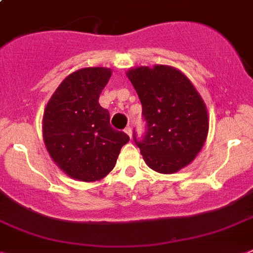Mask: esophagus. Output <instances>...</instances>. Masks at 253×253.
I'll list each match as a JSON object with an SVG mask.
<instances>
[{
  "mask_svg": "<svg viewBox=\"0 0 253 253\" xmlns=\"http://www.w3.org/2000/svg\"><path fill=\"white\" fill-rule=\"evenodd\" d=\"M125 133H126L129 137H131V128H130V126H126V128H125Z\"/></svg>",
  "mask_w": 253,
  "mask_h": 253,
  "instance_id": "1",
  "label": "esophagus"
}]
</instances>
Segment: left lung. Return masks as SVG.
<instances>
[{
	"label": "left lung",
	"instance_id": "obj_1",
	"mask_svg": "<svg viewBox=\"0 0 253 253\" xmlns=\"http://www.w3.org/2000/svg\"><path fill=\"white\" fill-rule=\"evenodd\" d=\"M142 103L145 137L134 141L155 172L172 174L195 159L208 135L210 119L203 98L179 70L156 64L126 72Z\"/></svg>",
	"mask_w": 253,
	"mask_h": 253
}]
</instances>
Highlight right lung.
I'll use <instances>...</instances> for the list:
<instances>
[{
    "label": "right lung",
    "instance_id": "1",
    "mask_svg": "<svg viewBox=\"0 0 253 253\" xmlns=\"http://www.w3.org/2000/svg\"><path fill=\"white\" fill-rule=\"evenodd\" d=\"M111 75L106 67L75 71L56 87L43 111L42 137L50 158L77 181L104 178L129 142L124 131L110 125V112L98 102Z\"/></svg>",
    "mask_w": 253,
    "mask_h": 253
}]
</instances>
